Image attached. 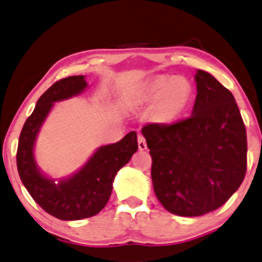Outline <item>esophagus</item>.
I'll return each instance as SVG.
<instances>
[{"label": "esophagus", "instance_id": "esophagus-1", "mask_svg": "<svg viewBox=\"0 0 262 262\" xmlns=\"http://www.w3.org/2000/svg\"><path fill=\"white\" fill-rule=\"evenodd\" d=\"M138 146H139L140 150H145V149H146L145 138L143 137L142 134H139V136H138Z\"/></svg>", "mask_w": 262, "mask_h": 262}]
</instances>
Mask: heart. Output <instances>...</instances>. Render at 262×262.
<instances>
[{
  "label": "heart",
  "instance_id": "obj_1",
  "mask_svg": "<svg viewBox=\"0 0 262 262\" xmlns=\"http://www.w3.org/2000/svg\"><path fill=\"white\" fill-rule=\"evenodd\" d=\"M142 100L154 102L155 114L160 120L169 122L185 111L191 98V85L182 76H158L145 83Z\"/></svg>",
  "mask_w": 262,
  "mask_h": 262
}]
</instances>
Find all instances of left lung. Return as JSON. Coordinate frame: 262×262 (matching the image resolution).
<instances>
[{
  "label": "left lung",
  "mask_w": 262,
  "mask_h": 262,
  "mask_svg": "<svg viewBox=\"0 0 262 262\" xmlns=\"http://www.w3.org/2000/svg\"><path fill=\"white\" fill-rule=\"evenodd\" d=\"M195 80L190 117L142 128L155 195L179 216L219 209L241 185L248 164L246 129L232 93L205 71H198Z\"/></svg>",
  "instance_id": "left-lung-1"
}]
</instances>
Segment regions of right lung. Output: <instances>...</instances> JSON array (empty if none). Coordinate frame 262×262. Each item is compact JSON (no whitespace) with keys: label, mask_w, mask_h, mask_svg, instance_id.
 Returning <instances> with one entry per match:
<instances>
[{"label":"right lung","mask_w":262,"mask_h":262,"mask_svg":"<svg viewBox=\"0 0 262 262\" xmlns=\"http://www.w3.org/2000/svg\"><path fill=\"white\" fill-rule=\"evenodd\" d=\"M85 87L84 76L67 77L52 84L25 122L17 148V169L25 188L43 210L61 220H80L98 214L107 205L117 171L138 150L137 133L130 132L114 144L100 146L78 173L68 179L56 184L39 173L33 145L43 120L54 102L77 96Z\"/></svg>","instance_id":"obj_1"}]
</instances>
